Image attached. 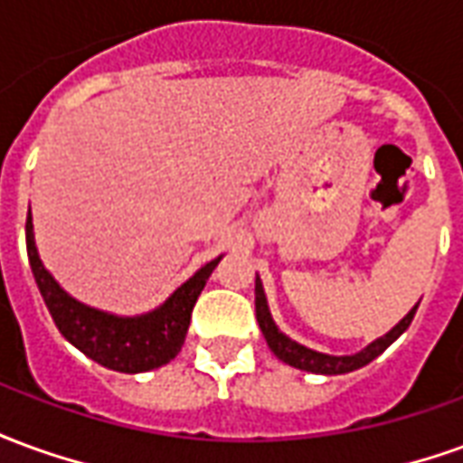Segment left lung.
Instances as JSON below:
<instances>
[{"label": "left lung", "instance_id": "1", "mask_svg": "<svg viewBox=\"0 0 463 463\" xmlns=\"http://www.w3.org/2000/svg\"><path fill=\"white\" fill-rule=\"evenodd\" d=\"M419 302L411 307V310L402 317V320L377 340L367 345L364 349H359L354 354H325V352H315V349L305 347L300 342H295L292 337H288L285 332L275 325L270 315V305H268V298H265V290H262L260 275L255 278V317H258V325H260L262 335H265V342L268 347L272 349V354L278 359H282L285 364H290L295 369H305V372H312V374H347V372H354V369L364 367L372 359H377L384 349L392 345L394 340H399V335H404L411 320H414V312H417Z\"/></svg>", "mask_w": 463, "mask_h": 463}]
</instances>
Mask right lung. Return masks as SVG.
Masks as SVG:
<instances>
[{"mask_svg":"<svg viewBox=\"0 0 463 463\" xmlns=\"http://www.w3.org/2000/svg\"><path fill=\"white\" fill-rule=\"evenodd\" d=\"M26 252H29V265L34 272L39 292H42L59 332L76 349H81L89 359L99 362L101 367L123 372V374L158 369L168 364L181 352L185 335H188V325H191L193 305L222 258L221 255L215 260L205 262L201 270L183 282L181 288L156 310L136 315V317H121L114 312L89 307L84 302L71 298L56 282L54 275L46 270L44 262L39 258V250H36L32 208H29V218H26Z\"/></svg>","mask_w":463,"mask_h":463,"instance_id":"obj_1","label":"right lung"}]
</instances>
